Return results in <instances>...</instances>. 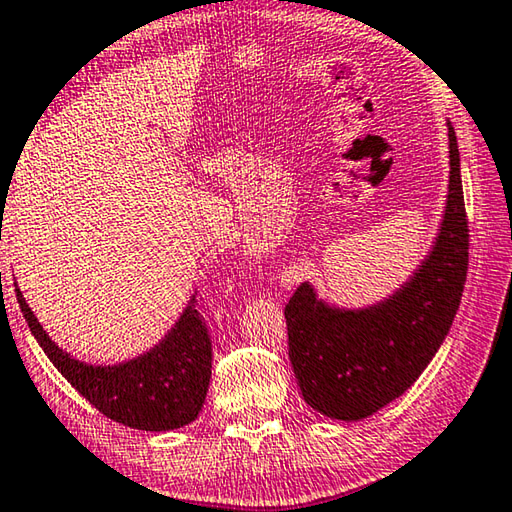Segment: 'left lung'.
<instances>
[{"label":"left lung","mask_w":512,"mask_h":512,"mask_svg":"<svg viewBox=\"0 0 512 512\" xmlns=\"http://www.w3.org/2000/svg\"><path fill=\"white\" fill-rule=\"evenodd\" d=\"M449 187L438 235L409 280L368 307L348 309L318 298L309 282L293 293L284 318L289 359L311 409L357 422L411 388L436 357L467 275V235L461 155L447 121Z\"/></svg>","instance_id":"8db88e82"}]
</instances>
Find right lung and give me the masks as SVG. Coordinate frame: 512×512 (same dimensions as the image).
Masks as SVG:
<instances>
[{"label":"right lung","mask_w":512,"mask_h":512,"mask_svg":"<svg viewBox=\"0 0 512 512\" xmlns=\"http://www.w3.org/2000/svg\"><path fill=\"white\" fill-rule=\"evenodd\" d=\"M15 296L49 361L106 418L142 431L180 429L198 418L212 377V343L194 296L151 350L112 366L72 357L51 341L17 287Z\"/></svg>","instance_id":"obj_1"}]
</instances>
